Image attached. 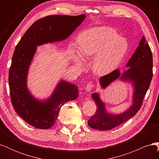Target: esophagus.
<instances>
[{
  "label": "esophagus",
  "mask_w": 159,
  "mask_h": 159,
  "mask_svg": "<svg viewBox=\"0 0 159 159\" xmlns=\"http://www.w3.org/2000/svg\"><path fill=\"white\" fill-rule=\"evenodd\" d=\"M93 88L94 85L92 84V82H89L88 84L85 85V89L86 90V91H90Z\"/></svg>",
  "instance_id": "1"
}]
</instances>
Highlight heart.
<instances>
[{
    "label": "heart",
    "mask_w": 159,
    "mask_h": 159,
    "mask_svg": "<svg viewBox=\"0 0 159 159\" xmlns=\"http://www.w3.org/2000/svg\"><path fill=\"white\" fill-rule=\"evenodd\" d=\"M78 48L84 58L95 56L93 70L95 74L107 75L116 70L129 49L126 38L119 35L113 28L95 27L81 32L78 36ZM71 54L76 63L81 64L83 58L75 48H70Z\"/></svg>",
    "instance_id": "1"
}]
</instances>
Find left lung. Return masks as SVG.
<instances>
[{"mask_svg":"<svg viewBox=\"0 0 159 159\" xmlns=\"http://www.w3.org/2000/svg\"><path fill=\"white\" fill-rule=\"evenodd\" d=\"M126 67L129 68L122 73L119 70H115L100 78L99 84L102 88L105 89L117 79L125 82L131 83L133 93L131 107L121 113H109L105 108V103L101 99L99 93L91 94L98 108L88 121L90 127L100 131L112 129L132 118L141 107L143 100L152 78V55L144 36L128 61Z\"/></svg>","mask_w":159,"mask_h":159,"instance_id":"1","label":"left lung"}]
</instances>
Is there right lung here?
I'll use <instances>...</instances> for the list:
<instances>
[{"label": "right lung", "instance_id": "1", "mask_svg": "<svg viewBox=\"0 0 159 159\" xmlns=\"http://www.w3.org/2000/svg\"><path fill=\"white\" fill-rule=\"evenodd\" d=\"M85 18V14H81L52 15L39 19L26 30L15 48L8 75L11 102L19 116L35 128L52 127L62 105L78 96V86L64 80L60 81L46 99H38L31 94L27 87V76L37 46L66 40Z\"/></svg>", "mask_w": 159, "mask_h": 159}]
</instances>
